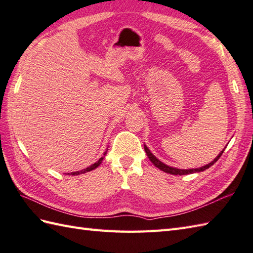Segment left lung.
<instances>
[{"mask_svg":"<svg viewBox=\"0 0 253 253\" xmlns=\"http://www.w3.org/2000/svg\"><path fill=\"white\" fill-rule=\"evenodd\" d=\"M144 149H145V151H146V154H147L149 160H150L151 162H153L155 167H157V168H158V169H160L161 171H164V172H166V173L173 174V175H185V174H192V173H196V172H203V171H205V170H207V169H209V168H210L211 166L214 165L215 162H216L218 159H220V157L222 156L223 151H224V149H223V150L221 151V153L218 154L214 159H213V161L210 162V164H208V165H206V166H204V167L197 168V169H186V170H185V169H177V168H173V167H169V166L165 165L164 162H161L158 158H156L155 155L151 154V151L148 149V147H147V146H146V145H144Z\"/></svg>","mask_w":253,"mask_h":253,"instance_id":"left-lung-1","label":"left lung"}]
</instances>
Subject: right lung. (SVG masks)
<instances>
[{
	"label": "right lung",
	"mask_w": 253,
	"mask_h": 253,
	"mask_svg": "<svg viewBox=\"0 0 253 253\" xmlns=\"http://www.w3.org/2000/svg\"><path fill=\"white\" fill-rule=\"evenodd\" d=\"M107 150L108 149H106V151L104 153V156L103 157H100V158L95 162V164H93V165H91L89 167H87V168H85V169H83V170H81V171H77V172H71L70 174L71 175H79V174H83V173H86V172H89V171H92V170H95L96 169V168L102 164V161H103V159L105 158V156H106V154H107ZM69 174V173H68Z\"/></svg>",
	"instance_id": "obj_1"
}]
</instances>
